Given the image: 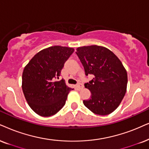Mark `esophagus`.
I'll return each mask as SVG.
<instances>
[{
    "label": "esophagus",
    "instance_id": "1",
    "mask_svg": "<svg viewBox=\"0 0 149 149\" xmlns=\"http://www.w3.org/2000/svg\"><path fill=\"white\" fill-rule=\"evenodd\" d=\"M76 86H77V88H78V90H81L82 88V87H83V85H82L81 83H78V84H77Z\"/></svg>",
    "mask_w": 149,
    "mask_h": 149
}]
</instances>
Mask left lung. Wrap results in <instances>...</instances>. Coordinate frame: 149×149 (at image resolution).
Returning a JSON list of instances; mask_svg holds the SVG:
<instances>
[{
    "mask_svg": "<svg viewBox=\"0 0 149 149\" xmlns=\"http://www.w3.org/2000/svg\"><path fill=\"white\" fill-rule=\"evenodd\" d=\"M76 54L86 76H93L84 84L91 93V98L83 100L84 106L97 115L110 114L118 108L126 93L127 71L119 58L104 47H81Z\"/></svg>",
    "mask_w": 149,
    "mask_h": 149,
    "instance_id": "left-lung-1",
    "label": "left lung"
}]
</instances>
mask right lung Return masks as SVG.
I'll list each match as a JSON object with an SVG mask.
<instances>
[{
    "label": "right lung",
    "mask_w": 149,
    "mask_h": 149,
    "mask_svg": "<svg viewBox=\"0 0 149 149\" xmlns=\"http://www.w3.org/2000/svg\"><path fill=\"white\" fill-rule=\"evenodd\" d=\"M73 52L67 47H50L36 54L24 67L22 91L28 104L39 116H53L65 104L72 88L66 85L63 79H57Z\"/></svg>",
    "instance_id": "add662e5"
}]
</instances>
